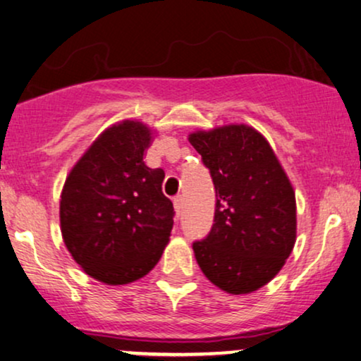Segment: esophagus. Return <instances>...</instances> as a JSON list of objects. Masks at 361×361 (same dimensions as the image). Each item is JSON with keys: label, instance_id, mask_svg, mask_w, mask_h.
Instances as JSON below:
<instances>
[{"label": "esophagus", "instance_id": "1", "mask_svg": "<svg viewBox=\"0 0 361 361\" xmlns=\"http://www.w3.org/2000/svg\"><path fill=\"white\" fill-rule=\"evenodd\" d=\"M173 204H175V212H176V216L180 218L181 214V209H183V198H181V195H178L173 198Z\"/></svg>", "mask_w": 361, "mask_h": 361}]
</instances>
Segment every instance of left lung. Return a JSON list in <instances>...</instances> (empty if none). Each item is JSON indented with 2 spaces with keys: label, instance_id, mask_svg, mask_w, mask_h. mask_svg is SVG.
<instances>
[{
  "label": "left lung",
  "instance_id": "1",
  "mask_svg": "<svg viewBox=\"0 0 361 361\" xmlns=\"http://www.w3.org/2000/svg\"><path fill=\"white\" fill-rule=\"evenodd\" d=\"M188 140L216 191L212 230L193 243L196 262L226 293H252L275 278L295 246L293 186L270 143L252 126L196 131Z\"/></svg>",
  "mask_w": 361,
  "mask_h": 361
}]
</instances>
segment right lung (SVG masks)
<instances>
[{"mask_svg": "<svg viewBox=\"0 0 361 361\" xmlns=\"http://www.w3.org/2000/svg\"><path fill=\"white\" fill-rule=\"evenodd\" d=\"M152 130L125 120L104 130L68 175L59 202L65 245L86 275L126 285L153 270L173 228L165 171L145 165Z\"/></svg>", "mask_w": 361, "mask_h": 361, "instance_id": "add662e5", "label": "right lung"}]
</instances>
